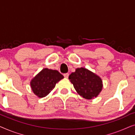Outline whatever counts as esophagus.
<instances>
[{"label":"esophagus","mask_w":135,"mask_h":135,"mask_svg":"<svg viewBox=\"0 0 135 135\" xmlns=\"http://www.w3.org/2000/svg\"><path fill=\"white\" fill-rule=\"evenodd\" d=\"M69 74L68 73H65V74H63V75H64V77H65V78H68V77H69Z\"/></svg>","instance_id":"obj_1"}]
</instances>
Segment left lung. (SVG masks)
I'll return each instance as SVG.
<instances>
[{
    "mask_svg": "<svg viewBox=\"0 0 135 135\" xmlns=\"http://www.w3.org/2000/svg\"><path fill=\"white\" fill-rule=\"evenodd\" d=\"M69 79L77 93L85 99L97 97L102 90L100 77L85 68H77L69 75Z\"/></svg>",
    "mask_w": 135,
    "mask_h": 135,
    "instance_id": "1",
    "label": "left lung"
}]
</instances>
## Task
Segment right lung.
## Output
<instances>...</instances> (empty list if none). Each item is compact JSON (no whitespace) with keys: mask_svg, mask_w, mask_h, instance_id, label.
Here are the masks:
<instances>
[{"mask_svg":"<svg viewBox=\"0 0 135 135\" xmlns=\"http://www.w3.org/2000/svg\"><path fill=\"white\" fill-rule=\"evenodd\" d=\"M64 77L56 70L45 68L31 80V86L35 95L45 97L55 88V85Z\"/></svg>","mask_w":135,"mask_h":135,"instance_id":"obj_1","label":"right lung"}]
</instances>
